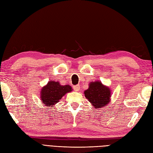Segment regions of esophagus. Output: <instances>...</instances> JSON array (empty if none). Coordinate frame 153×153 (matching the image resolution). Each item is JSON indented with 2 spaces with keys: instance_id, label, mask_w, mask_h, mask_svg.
Returning <instances> with one entry per match:
<instances>
[{
  "instance_id": "1",
  "label": "esophagus",
  "mask_w": 153,
  "mask_h": 153,
  "mask_svg": "<svg viewBox=\"0 0 153 153\" xmlns=\"http://www.w3.org/2000/svg\"><path fill=\"white\" fill-rule=\"evenodd\" d=\"M73 88H74V90L75 91H78L79 90H80V86H79L78 85H75V86H73Z\"/></svg>"
}]
</instances>
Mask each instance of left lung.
<instances>
[{
    "label": "left lung",
    "instance_id": "obj_1",
    "mask_svg": "<svg viewBox=\"0 0 153 153\" xmlns=\"http://www.w3.org/2000/svg\"><path fill=\"white\" fill-rule=\"evenodd\" d=\"M111 90L109 87L102 85L99 81L89 83L87 90L84 91L85 97L95 108H101L106 106L110 102Z\"/></svg>",
    "mask_w": 153,
    "mask_h": 153
}]
</instances>
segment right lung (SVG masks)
I'll return each mask as SVG.
<instances>
[{"mask_svg": "<svg viewBox=\"0 0 153 153\" xmlns=\"http://www.w3.org/2000/svg\"><path fill=\"white\" fill-rule=\"evenodd\" d=\"M73 90L69 85H62L59 82L50 81L42 87L40 92L41 101L45 106L52 107L68 93Z\"/></svg>", "mask_w": 153, "mask_h": 153, "instance_id": "right-lung-1", "label": "right lung"}]
</instances>
